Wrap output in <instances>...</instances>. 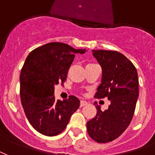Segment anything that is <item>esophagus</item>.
I'll return each mask as SVG.
<instances>
[{"label":"esophagus","instance_id":"1","mask_svg":"<svg viewBox=\"0 0 155 155\" xmlns=\"http://www.w3.org/2000/svg\"><path fill=\"white\" fill-rule=\"evenodd\" d=\"M87 102L85 101H80V107H83V106L87 105Z\"/></svg>","mask_w":155,"mask_h":155}]
</instances>
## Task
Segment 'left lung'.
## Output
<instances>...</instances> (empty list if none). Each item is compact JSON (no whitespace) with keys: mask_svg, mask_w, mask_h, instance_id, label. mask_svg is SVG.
Wrapping results in <instances>:
<instances>
[{"mask_svg":"<svg viewBox=\"0 0 155 155\" xmlns=\"http://www.w3.org/2000/svg\"><path fill=\"white\" fill-rule=\"evenodd\" d=\"M92 52L102 68L101 84L95 97H108L111 104L104 112L97 104V115L87 121V130L94 141L106 143L122 134L132 120L138 97V76L134 65L120 52Z\"/></svg>","mask_w":155,"mask_h":155,"instance_id":"obj_1","label":"left lung"}]
</instances>
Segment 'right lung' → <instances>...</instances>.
<instances>
[{
	"label": "right lung",
	"instance_id": "1",
	"mask_svg": "<svg viewBox=\"0 0 155 155\" xmlns=\"http://www.w3.org/2000/svg\"><path fill=\"white\" fill-rule=\"evenodd\" d=\"M75 50L62 42H50L29 54L20 75L21 104L29 122L38 132L55 136L65 130L71 116L80 107V100H55L54 85L65 82Z\"/></svg>",
	"mask_w": 155,
	"mask_h": 155
}]
</instances>
